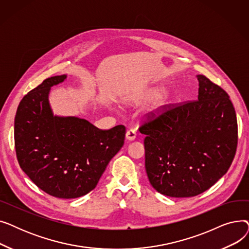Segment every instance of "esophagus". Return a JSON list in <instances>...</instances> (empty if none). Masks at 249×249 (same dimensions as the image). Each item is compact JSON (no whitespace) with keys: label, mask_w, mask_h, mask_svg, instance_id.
Segmentation results:
<instances>
[{"label":"esophagus","mask_w":249,"mask_h":249,"mask_svg":"<svg viewBox=\"0 0 249 249\" xmlns=\"http://www.w3.org/2000/svg\"><path fill=\"white\" fill-rule=\"evenodd\" d=\"M135 138H136V132H135V130H133V129L127 130V132H126V139L129 140V141H133Z\"/></svg>","instance_id":"obj_1"}]
</instances>
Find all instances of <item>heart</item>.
Masks as SVG:
<instances>
[{"label":"heart","mask_w":249,"mask_h":249,"mask_svg":"<svg viewBox=\"0 0 249 249\" xmlns=\"http://www.w3.org/2000/svg\"><path fill=\"white\" fill-rule=\"evenodd\" d=\"M161 112H162V107L160 106V107H156V108L152 109L151 111L148 112V114H149V115H152V116H156V115L160 114Z\"/></svg>","instance_id":"1"}]
</instances>
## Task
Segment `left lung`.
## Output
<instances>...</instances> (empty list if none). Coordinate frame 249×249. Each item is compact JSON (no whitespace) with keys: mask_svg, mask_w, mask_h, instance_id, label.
<instances>
[{"mask_svg":"<svg viewBox=\"0 0 249 249\" xmlns=\"http://www.w3.org/2000/svg\"><path fill=\"white\" fill-rule=\"evenodd\" d=\"M198 100L166 111L140 127L151 186L174 198L210 189L230 167L237 147V119L226 91L198 74Z\"/></svg>","mask_w":249,"mask_h":249,"instance_id":"1","label":"left lung"}]
</instances>
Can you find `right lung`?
Segmentation results:
<instances>
[{"label": "right lung", "instance_id": "add662e5", "mask_svg": "<svg viewBox=\"0 0 249 249\" xmlns=\"http://www.w3.org/2000/svg\"><path fill=\"white\" fill-rule=\"evenodd\" d=\"M67 77L46 78L22 99L14 136L19 164L34 184L53 197L74 199L96 188L126 131L123 125L100 130L82 118L54 115L50 89Z\"/></svg>", "mask_w": 249, "mask_h": 249}]
</instances>
